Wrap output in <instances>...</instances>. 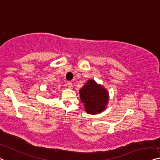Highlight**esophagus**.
I'll list each match as a JSON object with an SVG mask.
<instances>
[{
	"instance_id": "1",
	"label": "esophagus",
	"mask_w": 160,
	"mask_h": 160,
	"mask_svg": "<svg viewBox=\"0 0 160 160\" xmlns=\"http://www.w3.org/2000/svg\"><path fill=\"white\" fill-rule=\"evenodd\" d=\"M68 87L69 88H72V82H68Z\"/></svg>"
}]
</instances>
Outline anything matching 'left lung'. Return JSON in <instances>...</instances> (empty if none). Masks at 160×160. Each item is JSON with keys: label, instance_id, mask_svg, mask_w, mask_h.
<instances>
[{"label": "left lung", "instance_id": "1", "mask_svg": "<svg viewBox=\"0 0 160 160\" xmlns=\"http://www.w3.org/2000/svg\"><path fill=\"white\" fill-rule=\"evenodd\" d=\"M80 95L88 113L96 114L103 111L108 103V92L93 80L88 81L80 89Z\"/></svg>", "mask_w": 160, "mask_h": 160}]
</instances>
